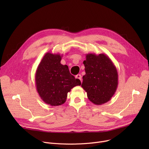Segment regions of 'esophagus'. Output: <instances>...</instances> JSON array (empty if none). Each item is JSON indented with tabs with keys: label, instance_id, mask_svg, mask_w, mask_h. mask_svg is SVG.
<instances>
[{
	"label": "esophagus",
	"instance_id": "obj_1",
	"mask_svg": "<svg viewBox=\"0 0 149 149\" xmlns=\"http://www.w3.org/2000/svg\"><path fill=\"white\" fill-rule=\"evenodd\" d=\"M76 78L78 79H79L81 81V75L80 74H78L76 75Z\"/></svg>",
	"mask_w": 149,
	"mask_h": 149
}]
</instances>
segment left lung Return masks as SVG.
Here are the masks:
<instances>
[{"instance_id":"obj_1","label":"left lung","mask_w":149,"mask_h":149,"mask_svg":"<svg viewBox=\"0 0 149 149\" xmlns=\"http://www.w3.org/2000/svg\"><path fill=\"white\" fill-rule=\"evenodd\" d=\"M83 61L86 74L81 87L88 99L96 105L111 99L118 84V75L113 63L105 54H88Z\"/></svg>"}]
</instances>
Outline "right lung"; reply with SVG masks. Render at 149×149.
Instances as JSON below:
<instances>
[{
  "mask_svg": "<svg viewBox=\"0 0 149 149\" xmlns=\"http://www.w3.org/2000/svg\"><path fill=\"white\" fill-rule=\"evenodd\" d=\"M63 55L47 52L39 63L36 72L37 91L43 101L51 106L66 102L68 93L76 86L79 79L69 72L67 65L61 64Z\"/></svg>",
  "mask_w": 149,
  "mask_h": 149,
  "instance_id": "1",
  "label": "right lung"
}]
</instances>
